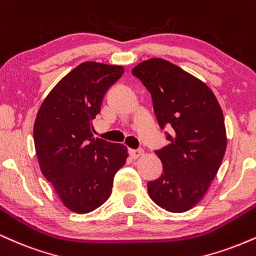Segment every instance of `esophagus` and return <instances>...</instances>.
Returning a JSON list of instances; mask_svg holds the SVG:
<instances>
[{"mask_svg": "<svg viewBox=\"0 0 256 256\" xmlns=\"http://www.w3.org/2000/svg\"><path fill=\"white\" fill-rule=\"evenodd\" d=\"M142 150H129V154H130V157L133 159L139 158L140 156H142Z\"/></svg>", "mask_w": 256, "mask_h": 256, "instance_id": "1", "label": "esophagus"}]
</instances>
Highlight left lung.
<instances>
[{
	"mask_svg": "<svg viewBox=\"0 0 256 256\" xmlns=\"http://www.w3.org/2000/svg\"><path fill=\"white\" fill-rule=\"evenodd\" d=\"M132 74L151 93L159 127H171L168 146L156 154L159 178L147 183L151 199L169 212L193 208L206 194L226 150L223 111L205 82L163 58L139 63Z\"/></svg>",
	"mask_w": 256,
	"mask_h": 256,
	"instance_id": "8db88e82",
	"label": "left lung"
}]
</instances>
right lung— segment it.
Returning <instances> with one entry per match:
<instances>
[{"mask_svg":"<svg viewBox=\"0 0 256 256\" xmlns=\"http://www.w3.org/2000/svg\"><path fill=\"white\" fill-rule=\"evenodd\" d=\"M123 72L122 66L81 63L51 90L36 117L39 166L73 212L88 213L103 205L127 160V147L92 134V120L100 112L104 94Z\"/></svg>","mask_w":256,"mask_h":256,"instance_id":"right-lung-1","label":"right lung"}]
</instances>
